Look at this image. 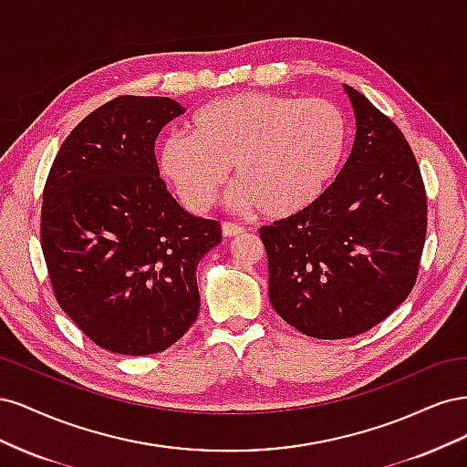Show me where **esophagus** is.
Here are the masks:
<instances>
[{
    "label": "esophagus",
    "instance_id": "obj_1",
    "mask_svg": "<svg viewBox=\"0 0 467 467\" xmlns=\"http://www.w3.org/2000/svg\"><path fill=\"white\" fill-rule=\"evenodd\" d=\"M244 232H245V228H242V225H237L234 222H223L222 223L223 237H235V235H242Z\"/></svg>",
    "mask_w": 467,
    "mask_h": 467
}]
</instances>
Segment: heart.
<instances>
[{
    "label": "heart",
    "instance_id": "1",
    "mask_svg": "<svg viewBox=\"0 0 467 467\" xmlns=\"http://www.w3.org/2000/svg\"><path fill=\"white\" fill-rule=\"evenodd\" d=\"M343 112L323 99L237 93L204 105L189 120V136L173 134L160 150V169L194 212L216 202L228 181L234 206L288 218L327 189L347 150Z\"/></svg>",
    "mask_w": 467,
    "mask_h": 467
}]
</instances>
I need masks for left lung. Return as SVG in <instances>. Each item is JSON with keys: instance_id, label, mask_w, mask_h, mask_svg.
I'll use <instances>...</instances> for the list:
<instances>
[{"instance_id": "1", "label": "left lung", "mask_w": 467, "mask_h": 467, "mask_svg": "<svg viewBox=\"0 0 467 467\" xmlns=\"http://www.w3.org/2000/svg\"><path fill=\"white\" fill-rule=\"evenodd\" d=\"M357 138L333 185L304 212L263 225L268 296L300 333L347 338L384 321L413 290L427 192L403 132L345 86Z\"/></svg>"}]
</instances>
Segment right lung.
I'll list each match as a JSON object with an SVG mask.
<instances>
[{
  "label": "right lung",
  "instance_id": "add662e5",
  "mask_svg": "<svg viewBox=\"0 0 467 467\" xmlns=\"http://www.w3.org/2000/svg\"><path fill=\"white\" fill-rule=\"evenodd\" d=\"M182 112L169 97L112 99L64 140L42 192L56 300L117 355H155L189 331L196 266L222 242L220 223L182 210L160 177L155 138Z\"/></svg>",
  "mask_w": 467,
  "mask_h": 467
}]
</instances>
